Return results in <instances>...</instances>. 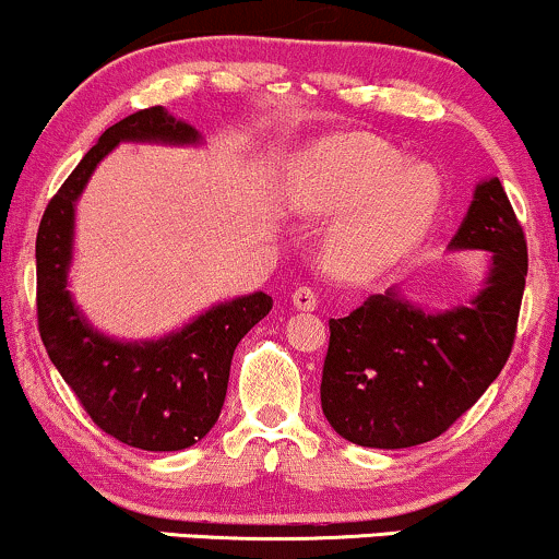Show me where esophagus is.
Returning <instances> with one entry per match:
<instances>
[{
	"instance_id": "obj_1",
	"label": "esophagus",
	"mask_w": 559,
	"mask_h": 559,
	"mask_svg": "<svg viewBox=\"0 0 559 559\" xmlns=\"http://www.w3.org/2000/svg\"><path fill=\"white\" fill-rule=\"evenodd\" d=\"M292 301H294V307L301 312H312L318 307V297L310 286H299L297 292L292 294Z\"/></svg>"
}]
</instances>
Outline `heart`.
<instances>
[{
  "label": "heart",
  "mask_w": 559,
  "mask_h": 559,
  "mask_svg": "<svg viewBox=\"0 0 559 559\" xmlns=\"http://www.w3.org/2000/svg\"><path fill=\"white\" fill-rule=\"evenodd\" d=\"M444 181L428 163H407L370 136H333L310 146L286 173L292 213L333 217L323 239L331 273L368 281L407 260L433 226Z\"/></svg>",
  "instance_id": "obj_1"
}]
</instances>
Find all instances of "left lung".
<instances>
[{
	"instance_id": "8db88e82",
	"label": "left lung",
	"mask_w": 559,
	"mask_h": 559,
	"mask_svg": "<svg viewBox=\"0 0 559 559\" xmlns=\"http://www.w3.org/2000/svg\"><path fill=\"white\" fill-rule=\"evenodd\" d=\"M449 249H484L489 258L484 288L471 301L428 312L391 286L329 323L320 404L333 431L352 444H426L502 373L515 342L528 249L499 178L476 186Z\"/></svg>"
}]
</instances>
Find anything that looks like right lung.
I'll return each mask as SVG.
<instances>
[{
	"mask_svg": "<svg viewBox=\"0 0 559 559\" xmlns=\"http://www.w3.org/2000/svg\"><path fill=\"white\" fill-rule=\"evenodd\" d=\"M120 141L191 146L202 136L165 107L128 115L102 133L49 199L38 226V333L49 360L102 431L146 452H178L204 439L221 418L236 344L271 312L273 299L254 292L221 301L183 329L150 342H118L83 318L68 292L75 202Z\"/></svg>",
	"mask_w": 559,
	"mask_h": 559,
	"instance_id": "right-lung-1",
	"label": "right lung"
}]
</instances>
